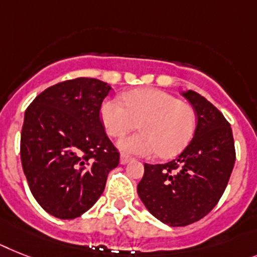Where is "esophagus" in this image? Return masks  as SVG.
<instances>
[{
  "mask_svg": "<svg viewBox=\"0 0 257 257\" xmlns=\"http://www.w3.org/2000/svg\"><path fill=\"white\" fill-rule=\"evenodd\" d=\"M131 156H128V155H126V154H120V160H119V163L122 165H124V164H127V163L128 162H131Z\"/></svg>",
  "mask_w": 257,
  "mask_h": 257,
  "instance_id": "34e87169",
  "label": "esophagus"
}]
</instances>
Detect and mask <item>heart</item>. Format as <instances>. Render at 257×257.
Instances as JSON below:
<instances>
[{
	"mask_svg": "<svg viewBox=\"0 0 257 257\" xmlns=\"http://www.w3.org/2000/svg\"><path fill=\"white\" fill-rule=\"evenodd\" d=\"M124 105L116 98L103 101L99 110L106 133L119 138L138 126L141 133L118 142L124 152L172 158L186 147L196 131V110L175 95L154 88L123 94Z\"/></svg>",
	"mask_w": 257,
	"mask_h": 257,
	"instance_id": "1",
	"label": "heart"
}]
</instances>
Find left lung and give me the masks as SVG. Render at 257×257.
Returning a JSON list of instances; mask_svg holds the SVG:
<instances>
[{"label": "left lung", "instance_id": "left-lung-1", "mask_svg": "<svg viewBox=\"0 0 257 257\" xmlns=\"http://www.w3.org/2000/svg\"><path fill=\"white\" fill-rule=\"evenodd\" d=\"M196 110L197 126L185 150L165 164H144L138 194L163 223H194L217 205L235 164L232 130L223 114L193 90L181 93Z\"/></svg>", "mask_w": 257, "mask_h": 257}]
</instances>
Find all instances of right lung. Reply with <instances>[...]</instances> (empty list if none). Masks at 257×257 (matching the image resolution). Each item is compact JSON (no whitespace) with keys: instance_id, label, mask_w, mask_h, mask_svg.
I'll use <instances>...</instances> for the list:
<instances>
[{"instance_id":"right-lung-1","label":"right lung","mask_w":257,"mask_h":257,"mask_svg":"<svg viewBox=\"0 0 257 257\" xmlns=\"http://www.w3.org/2000/svg\"><path fill=\"white\" fill-rule=\"evenodd\" d=\"M110 90L97 78L68 80L40 93L25 113L22 168L34 198L54 217L73 219L88 211L119 164L99 119Z\"/></svg>"}]
</instances>
